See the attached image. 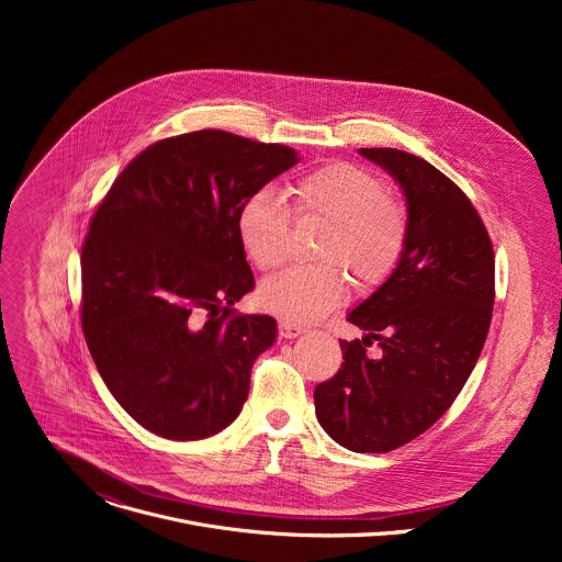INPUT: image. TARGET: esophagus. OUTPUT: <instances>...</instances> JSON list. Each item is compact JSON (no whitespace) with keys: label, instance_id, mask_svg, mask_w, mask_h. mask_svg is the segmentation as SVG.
Segmentation results:
<instances>
[{"label":"esophagus","instance_id":"1","mask_svg":"<svg viewBox=\"0 0 562 562\" xmlns=\"http://www.w3.org/2000/svg\"><path fill=\"white\" fill-rule=\"evenodd\" d=\"M278 334H280V338H284V340H293V338L302 336V334H304V329H302L300 325L286 323V319H280V325H278Z\"/></svg>","mask_w":562,"mask_h":562}]
</instances>
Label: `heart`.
Segmentation results:
<instances>
[{"label": "heart", "instance_id": "obj_1", "mask_svg": "<svg viewBox=\"0 0 562 562\" xmlns=\"http://www.w3.org/2000/svg\"><path fill=\"white\" fill-rule=\"evenodd\" d=\"M295 211L329 220L317 258L319 265L291 267L260 286V304L286 323L308 325L342 304L347 278L331 262H342L360 286L386 280L405 254L409 220L405 209L386 195L371 171L351 162H331L297 180ZM291 213L282 195L262 187L237 211L235 228L247 258L262 271L286 260Z\"/></svg>", "mask_w": 562, "mask_h": 562}]
</instances>
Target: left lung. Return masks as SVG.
Masks as SVG:
<instances>
[{"instance_id":"obj_1","label":"left lung","mask_w":562,"mask_h":562,"mask_svg":"<svg viewBox=\"0 0 562 562\" xmlns=\"http://www.w3.org/2000/svg\"><path fill=\"white\" fill-rule=\"evenodd\" d=\"M405 193L409 237L393 273L347 319L342 367L313 391L315 416L342 447L386 453L453 405L485 347L494 308V247L469 198L427 159L360 148ZM379 342V353L368 347Z\"/></svg>"}]
</instances>
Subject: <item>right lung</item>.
<instances>
[{"instance_id": "add662e5", "label": "right lung", "mask_w": 562, "mask_h": 562, "mask_svg": "<svg viewBox=\"0 0 562 562\" xmlns=\"http://www.w3.org/2000/svg\"><path fill=\"white\" fill-rule=\"evenodd\" d=\"M293 165L289 146L193 131L142 150L100 202L82 247V329L144 429L202 440L243 412L276 319L231 308L256 286L235 217Z\"/></svg>"}]
</instances>
